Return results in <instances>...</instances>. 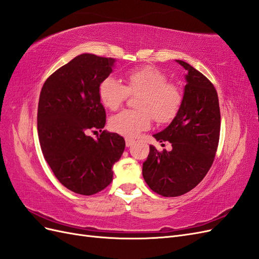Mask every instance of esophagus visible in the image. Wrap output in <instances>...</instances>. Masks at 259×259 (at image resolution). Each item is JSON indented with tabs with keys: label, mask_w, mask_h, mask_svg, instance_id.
Returning a JSON list of instances; mask_svg holds the SVG:
<instances>
[{
	"label": "esophagus",
	"mask_w": 259,
	"mask_h": 259,
	"mask_svg": "<svg viewBox=\"0 0 259 259\" xmlns=\"http://www.w3.org/2000/svg\"><path fill=\"white\" fill-rule=\"evenodd\" d=\"M134 143H135V140L134 139H129V138L125 139V145H127L128 147L131 146Z\"/></svg>",
	"instance_id": "34e87169"
}]
</instances>
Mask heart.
Segmentation results:
<instances>
[{"mask_svg":"<svg viewBox=\"0 0 259 259\" xmlns=\"http://www.w3.org/2000/svg\"><path fill=\"white\" fill-rule=\"evenodd\" d=\"M124 85L113 77H107L99 85L102 105L116 110L130 95H137V110L124 109L110 117L109 127L116 134L136 137L151 127L152 117L158 123L172 120L183 102L181 88L164 71L153 66H140L124 72Z\"/></svg>","mask_w":259,"mask_h":259,"instance_id":"b5f03b06","label":"heart"}]
</instances>
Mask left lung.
Segmentation results:
<instances>
[{
  "label": "left lung",
  "instance_id": "8db88e82",
  "mask_svg": "<svg viewBox=\"0 0 259 259\" xmlns=\"http://www.w3.org/2000/svg\"><path fill=\"white\" fill-rule=\"evenodd\" d=\"M181 108L166 129L153 137L171 143V151L150 145L143 178L152 191L165 197L180 196L201 182L215 159L220 136V108L215 87L191 65ZM164 145L165 144H161Z\"/></svg>",
  "mask_w": 259,
  "mask_h": 259
}]
</instances>
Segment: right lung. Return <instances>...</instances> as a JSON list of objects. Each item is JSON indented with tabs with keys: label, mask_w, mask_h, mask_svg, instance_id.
<instances>
[{
	"label": "right lung",
	"mask_w": 259,
	"mask_h": 259,
	"mask_svg": "<svg viewBox=\"0 0 259 259\" xmlns=\"http://www.w3.org/2000/svg\"><path fill=\"white\" fill-rule=\"evenodd\" d=\"M114 58L81 54L47 79L38 105L43 156L64 187L93 195L113 181V166L124 150L121 136L102 131L106 113L99 85L113 71ZM100 130L97 140L89 132Z\"/></svg>",
	"instance_id": "add662e5"
}]
</instances>
